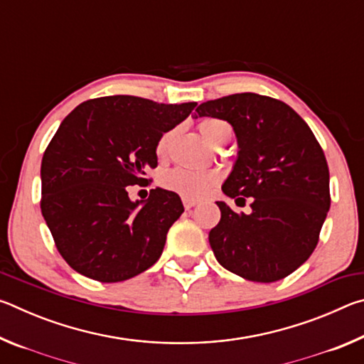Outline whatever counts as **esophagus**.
Segmentation results:
<instances>
[{"label": "esophagus", "mask_w": 364, "mask_h": 364, "mask_svg": "<svg viewBox=\"0 0 364 364\" xmlns=\"http://www.w3.org/2000/svg\"><path fill=\"white\" fill-rule=\"evenodd\" d=\"M183 205H184V208H186V210H189V208H193V207L197 205V200L186 199V197H183Z\"/></svg>", "instance_id": "obj_1"}]
</instances>
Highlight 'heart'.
<instances>
[{"label": "heart", "mask_w": 364, "mask_h": 364, "mask_svg": "<svg viewBox=\"0 0 364 364\" xmlns=\"http://www.w3.org/2000/svg\"><path fill=\"white\" fill-rule=\"evenodd\" d=\"M199 130L207 143H210L212 146H220L223 141L231 136L230 123L221 119H213V117L202 120L199 123ZM175 130H170L159 138L156 151L160 157H164L167 154ZM218 181L220 175L215 170H191L175 167L160 175V184H162V188L181 197H186V199L194 200L202 199V197L210 194V191L217 186Z\"/></svg>", "instance_id": "obj_1"}]
</instances>
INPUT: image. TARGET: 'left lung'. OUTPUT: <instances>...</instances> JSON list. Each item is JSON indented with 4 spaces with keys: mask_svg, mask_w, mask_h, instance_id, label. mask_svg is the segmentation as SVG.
I'll list each match as a JSON object with an SVG mask.
<instances>
[{
    "mask_svg": "<svg viewBox=\"0 0 364 364\" xmlns=\"http://www.w3.org/2000/svg\"><path fill=\"white\" fill-rule=\"evenodd\" d=\"M196 112L232 125L239 154L221 189L236 204L252 202L249 215L217 202L221 218L208 232L215 257L244 279L286 278L313 254L331 207L321 146L291 106L269 96L231 95Z\"/></svg>",
    "mask_w": 364,
    "mask_h": 364,
    "instance_id": "8db88e82",
    "label": "left lung"
}]
</instances>
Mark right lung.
<instances>
[{
  "label": "right lung",
  "mask_w": 364,
  "mask_h": 364,
  "mask_svg": "<svg viewBox=\"0 0 364 364\" xmlns=\"http://www.w3.org/2000/svg\"><path fill=\"white\" fill-rule=\"evenodd\" d=\"M197 102L159 104L138 96L85 101L60 123L41 160V213L69 267L86 278L120 282L162 255L180 196L151 189L138 208L128 186L149 183L156 146ZM143 201V200H141Z\"/></svg>",
  "instance_id": "obj_1"
}]
</instances>
